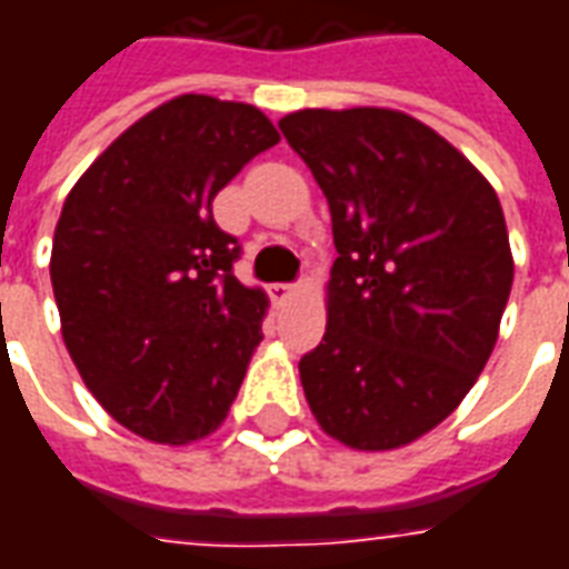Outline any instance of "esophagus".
I'll return each mask as SVG.
<instances>
[{
    "label": "esophagus",
    "instance_id": "34e87169",
    "mask_svg": "<svg viewBox=\"0 0 569 569\" xmlns=\"http://www.w3.org/2000/svg\"><path fill=\"white\" fill-rule=\"evenodd\" d=\"M298 289H301V286H298V283H277L271 289V296L277 298V301H289V298L296 296Z\"/></svg>",
    "mask_w": 569,
    "mask_h": 569
}]
</instances>
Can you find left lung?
I'll return each mask as SVG.
<instances>
[{"mask_svg": "<svg viewBox=\"0 0 569 569\" xmlns=\"http://www.w3.org/2000/svg\"><path fill=\"white\" fill-rule=\"evenodd\" d=\"M280 130L329 200L338 249L301 387L332 439L393 451L463 402L497 345L515 273L500 198L396 109H301Z\"/></svg>", "mask_w": 569, "mask_h": 569, "instance_id": "8db88e82", "label": "left lung"}]
</instances>
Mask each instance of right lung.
I'll use <instances>...</instances> for the list:
<instances>
[{
    "mask_svg": "<svg viewBox=\"0 0 569 569\" xmlns=\"http://www.w3.org/2000/svg\"><path fill=\"white\" fill-rule=\"evenodd\" d=\"M280 142L249 103L182 93L130 124L69 191L51 247L60 332L112 418L158 445L219 429L261 341L268 296L212 198Z\"/></svg>",
    "mask_w": 569,
    "mask_h": 569,
    "instance_id": "add662e5",
    "label": "right lung"
}]
</instances>
